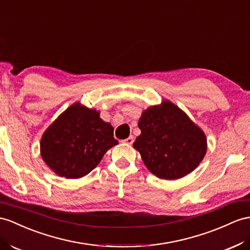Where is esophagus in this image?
<instances>
[{"instance_id": "34e87169", "label": "esophagus", "mask_w": 250, "mask_h": 250, "mask_svg": "<svg viewBox=\"0 0 250 250\" xmlns=\"http://www.w3.org/2000/svg\"><path fill=\"white\" fill-rule=\"evenodd\" d=\"M125 143L127 144V145H132L134 143V137L132 135L129 136L126 139H125Z\"/></svg>"}]
</instances>
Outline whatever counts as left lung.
I'll return each mask as SVG.
<instances>
[{
	"label": "left lung",
	"mask_w": 250,
	"mask_h": 250,
	"mask_svg": "<svg viewBox=\"0 0 250 250\" xmlns=\"http://www.w3.org/2000/svg\"><path fill=\"white\" fill-rule=\"evenodd\" d=\"M138 126L142 134L134 148L146 167L163 180L187 175L206 154L207 140L203 131L169 101L145 111Z\"/></svg>",
	"instance_id": "8db88e82"
}]
</instances>
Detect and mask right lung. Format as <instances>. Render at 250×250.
Returning a JSON list of instances; mask_svg holds the SVG:
<instances>
[{
  "label": "right lung",
  "instance_id": "add662e5",
  "mask_svg": "<svg viewBox=\"0 0 250 250\" xmlns=\"http://www.w3.org/2000/svg\"><path fill=\"white\" fill-rule=\"evenodd\" d=\"M113 133V126L99 117V112L75 104L44 133L42 158L59 176L80 178L118 144Z\"/></svg>",
  "mask_w": 250,
  "mask_h": 250
}]
</instances>
